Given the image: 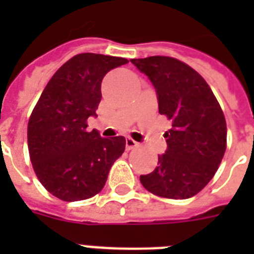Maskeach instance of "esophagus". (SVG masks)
Segmentation results:
<instances>
[{
  "instance_id": "esophagus-1",
  "label": "esophagus",
  "mask_w": 254,
  "mask_h": 254,
  "mask_svg": "<svg viewBox=\"0 0 254 254\" xmlns=\"http://www.w3.org/2000/svg\"><path fill=\"white\" fill-rule=\"evenodd\" d=\"M125 146H127V150H131V149H134V147L138 146V142H135L134 139H131L130 137H127L125 139Z\"/></svg>"
}]
</instances>
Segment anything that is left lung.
<instances>
[{"label": "left lung", "instance_id": "left-lung-1", "mask_svg": "<svg viewBox=\"0 0 254 254\" xmlns=\"http://www.w3.org/2000/svg\"><path fill=\"white\" fill-rule=\"evenodd\" d=\"M154 85L161 115L171 120L167 149L154 171L139 181L149 192L189 199L208 185L227 149L224 113L207 81L183 62L170 57L130 59Z\"/></svg>", "mask_w": 254, "mask_h": 254}]
</instances>
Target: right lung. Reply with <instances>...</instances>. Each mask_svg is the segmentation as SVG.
Returning <instances> with one entry per match:
<instances>
[{
  "label": "right lung",
  "mask_w": 254,
  "mask_h": 254,
  "mask_svg": "<svg viewBox=\"0 0 254 254\" xmlns=\"http://www.w3.org/2000/svg\"><path fill=\"white\" fill-rule=\"evenodd\" d=\"M125 58L84 53L65 62L42 92L27 125L30 159L38 179L64 201L99 193L112 165L125 150V138L87 131L101 100V81Z\"/></svg>",
  "instance_id": "obj_1"
}]
</instances>
